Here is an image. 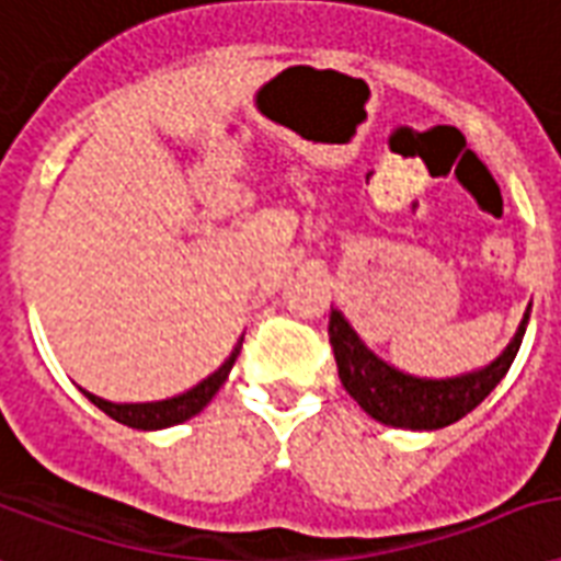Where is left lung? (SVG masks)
I'll list each match as a JSON object with an SVG mask.
<instances>
[{
	"mask_svg": "<svg viewBox=\"0 0 561 561\" xmlns=\"http://www.w3.org/2000/svg\"><path fill=\"white\" fill-rule=\"evenodd\" d=\"M529 309H533V302L526 306L524 321L517 327L514 339L505 344V351L493 363L467 371V375L439 377V380L408 375L396 365L383 363L356 335V330L339 309L330 312V344H333L342 386L368 416L377 419L380 425H392V428L437 431L467 416L496 389V383L512 368L514 356L520 351L526 323H529Z\"/></svg>",
	"mask_w": 561,
	"mask_h": 561,
	"instance_id": "8db88e82",
	"label": "left lung"
}]
</instances>
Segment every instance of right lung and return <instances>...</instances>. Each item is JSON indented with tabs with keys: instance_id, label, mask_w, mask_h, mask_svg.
<instances>
[{
	"instance_id": "add662e5",
	"label": "right lung",
	"mask_w": 561,
	"mask_h": 561,
	"mask_svg": "<svg viewBox=\"0 0 561 561\" xmlns=\"http://www.w3.org/2000/svg\"><path fill=\"white\" fill-rule=\"evenodd\" d=\"M240 344H243V339L234 344V351L228 354L226 363L219 365L214 375H207L202 383H196L193 389H186V392H181V396H175V398H165V401H145V404H115V401H106V398L91 396V392H85V389H82V396L89 398L94 408H101L106 416H112L115 422L127 425V428H136V431L172 428V425H181V422L193 419L196 413H202V410L210 404V398L217 396L219 386L226 383L228 371H231V365H234V359H238Z\"/></svg>"
}]
</instances>
